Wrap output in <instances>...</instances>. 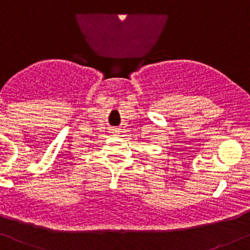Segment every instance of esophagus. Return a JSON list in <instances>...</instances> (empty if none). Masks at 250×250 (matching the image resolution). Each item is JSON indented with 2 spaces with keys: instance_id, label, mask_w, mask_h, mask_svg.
Listing matches in <instances>:
<instances>
[{
  "instance_id": "34e87169",
  "label": "esophagus",
  "mask_w": 250,
  "mask_h": 250,
  "mask_svg": "<svg viewBox=\"0 0 250 250\" xmlns=\"http://www.w3.org/2000/svg\"><path fill=\"white\" fill-rule=\"evenodd\" d=\"M112 132H113V133H115V132H117V130H115V128H113V130H112Z\"/></svg>"
}]
</instances>
